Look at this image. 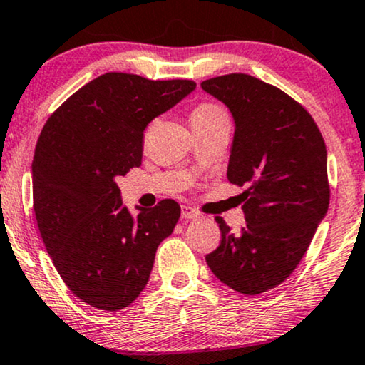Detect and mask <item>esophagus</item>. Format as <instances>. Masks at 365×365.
<instances>
[{
  "label": "esophagus",
  "mask_w": 365,
  "mask_h": 365,
  "mask_svg": "<svg viewBox=\"0 0 365 365\" xmlns=\"http://www.w3.org/2000/svg\"><path fill=\"white\" fill-rule=\"evenodd\" d=\"M181 217L182 219H197L199 217V212L196 211V209H192V207H189V206H182L181 207Z\"/></svg>",
  "instance_id": "obj_1"
}]
</instances>
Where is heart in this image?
I'll use <instances>...</instances> for the list:
<instances>
[{"instance_id":"1","label":"heart","mask_w":365,"mask_h":365,"mask_svg":"<svg viewBox=\"0 0 365 365\" xmlns=\"http://www.w3.org/2000/svg\"><path fill=\"white\" fill-rule=\"evenodd\" d=\"M192 128H212L219 124H229L226 109L216 103H202L192 109L189 116Z\"/></svg>"}]
</instances>
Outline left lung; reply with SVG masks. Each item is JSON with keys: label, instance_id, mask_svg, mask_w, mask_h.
Returning <instances> with one entry per match:
<instances>
[{"label": "left lung", "instance_id": "1", "mask_svg": "<svg viewBox=\"0 0 365 365\" xmlns=\"http://www.w3.org/2000/svg\"><path fill=\"white\" fill-rule=\"evenodd\" d=\"M234 118L227 179L246 186L241 232L216 217L221 244L206 256L219 281L256 296L294 272L329 209L327 151L311 114L281 89L242 73L201 83Z\"/></svg>", "mask_w": 365, "mask_h": 365}]
</instances>
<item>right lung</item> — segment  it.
<instances>
[{"mask_svg": "<svg viewBox=\"0 0 365 365\" xmlns=\"http://www.w3.org/2000/svg\"><path fill=\"white\" fill-rule=\"evenodd\" d=\"M196 89L106 73L69 96L44 124L33 159V207L49 257L78 299L119 311L149 281L158 246L181 207L164 199L129 212L116 178L141 166L144 129Z\"/></svg>", "mask_w": 365, "mask_h": 365, "instance_id": "1", "label": "right lung"}]
</instances>
